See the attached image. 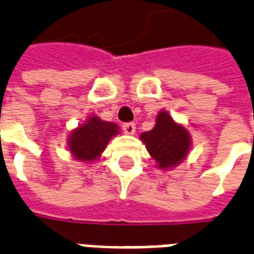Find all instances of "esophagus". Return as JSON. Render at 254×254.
I'll use <instances>...</instances> for the list:
<instances>
[{"instance_id":"obj_1","label":"esophagus","mask_w":254,"mask_h":254,"mask_svg":"<svg viewBox=\"0 0 254 254\" xmlns=\"http://www.w3.org/2000/svg\"><path fill=\"white\" fill-rule=\"evenodd\" d=\"M124 131L127 133V134H134L135 131V125L133 123H127L123 125Z\"/></svg>"}]
</instances>
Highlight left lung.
I'll list each match as a JSON object with an SVG mask.
<instances>
[{
    "instance_id": "1",
    "label": "left lung",
    "mask_w": 254,
    "mask_h": 254,
    "mask_svg": "<svg viewBox=\"0 0 254 254\" xmlns=\"http://www.w3.org/2000/svg\"><path fill=\"white\" fill-rule=\"evenodd\" d=\"M149 154L161 169H170L183 162L190 149V135L183 125L174 123L168 112L162 110L152 130L140 135Z\"/></svg>"
}]
</instances>
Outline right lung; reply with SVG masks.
I'll list each match as a JSON object with an SVG mask.
<instances>
[{
    "instance_id": "right-lung-1",
    "label": "right lung",
    "mask_w": 254,
    "mask_h": 254,
    "mask_svg": "<svg viewBox=\"0 0 254 254\" xmlns=\"http://www.w3.org/2000/svg\"><path fill=\"white\" fill-rule=\"evenodd\" d=\"M116 134H119V127L116 124L92 116L71 131L67 146L75 160L92 162L100 157L110 138Z\"/></svg>"
}]
</instances>
